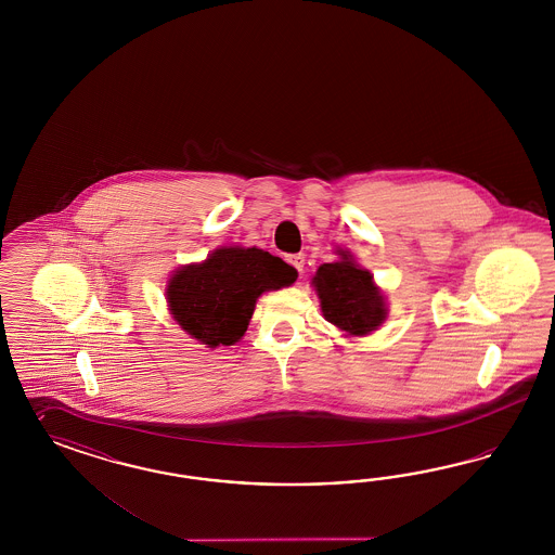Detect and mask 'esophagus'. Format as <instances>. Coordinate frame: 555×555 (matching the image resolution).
Instances as JSON below:
<instances>
[{
	"mask_svg": "<svg viewBox=\"0 0 555 555\" xmlns=\"http://www.w3.org/2000/svg\"><path fill=\"white\" fill-rule=\"evenodd\" d=\"M286 262H288L291 267H295V269L299 270V274H301L302 269H305V256H302V254H291V256L286 258Z\"/></svg>",
	"mask_w": 555,
	"mask_h": 555,
	"instance_id": "34e87169",
	"label": "esophagus"
}]
</instances>
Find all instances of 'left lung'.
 I'll return each mask as SVG.
<instances>
[{
	"label": "left lung",
	"instance_id": "1",
	"mask_svg": "<svg viewBox=\"0 0 555 555\" xmlns=\"http://www.w3.org/2000/svg\"><path fill=\"white\" fill-rule=\"evenodd\" d=\"M337 254V262L321 264L313 276L323 318L348 336H366L387 320L385 295L369 270L353 262L352 254Z\"/></svg>",
	"mask_w": 555,
	"mask_h": 555
}]
</instances>
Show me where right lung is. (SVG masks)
Wrapping results in <instances>:
<instances>
[{
    "label": "right lung",
    "instance_id": "add662e5",
    "mask_svg": "<svg viewBox=\"0 0 555 555\" xmlns=\"http://www.w3.org/2000/svg\"><path fill=\"white\" fill-rule=\"evenodd\" d=\"M295 281L297 270L279 256L260 248H218L170 276L168 309L207 348L232 346L248 330L258 297Z\"/></svg>",
    "mask_w": 555,
    "mask_h": 555
}]
</instances>
